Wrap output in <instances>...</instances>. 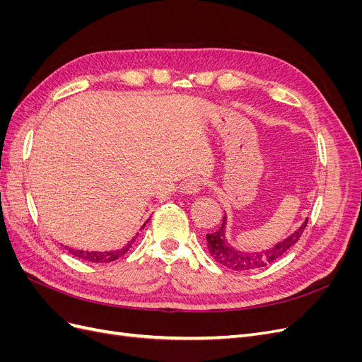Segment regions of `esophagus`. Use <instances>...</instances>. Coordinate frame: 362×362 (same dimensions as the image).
<instances>
[{
  "label": "esophagus",
  "instance_id": "esophagus-1",
  "mask_svg": "<svg viewBox=\"0 0 362 362\" xmlns=\"http://www.w3.org/2000/svg\"><path fill=\"white\" fill-rule=\"evenodd\" d=\"M202 185L204 184L199 178H192L184 184L182 190H184V193H187V194H198L202 190Z\"/></svg>",
  "mask_w": 362,
  "mask_h": 362
}]
</instances>
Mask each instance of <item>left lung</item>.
<instances>
[{
	"mask_svg": "<svg viewBox=\"0 0 362 362\" xmlns=\"http://www.w3.org/2000/svg\"><path fill=\"white\" fill-rule=\"evenodd\" d=\"M306 223H308V218H305V222L296 229L291 235L284 238L282 242L276 243L275 246L267 250L245 252V250H238L228 243V240L225 237V226H226V214H225L222 226L218 228L216 233L206 234V246H208V250H210L211 257L218 262V264L237 272L254 270V269L269 266L270 262L281 258L291 246L298 243V240L300 238Z\"/></svg>",
	"mask_w": 362,
	"mask_h": 362,
	"instance_id": "left-lung-1",
	"label": "left lung"
}]
</instances>
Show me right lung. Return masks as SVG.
Masks as SVG:
<instances>
[{"label":"right lung","instance_id":"1","mask_svg":"<svg viewBox=\"0 0 362 362\" xmlns=\"http://www.w3.org/2000/svg\"><path fill=\"white\" fill-rule=\"evenodd\" d=\"M146 223H148V221H146ZM145 225L141 226V229L145 228ZM136 238H137V234H136V237L131 238L124 247L116 249V250H104V252H101V250H81V249H74V247H68V246H64V249H66L69 254H72L74 257L80 258V259H84V261H90V262H110V261H115V259L120 258L122 255H125L127 252L129 250L131 245H133V242H136Z\"/></svg>","mask_w":362,"mask_h":362}]
</instances>
